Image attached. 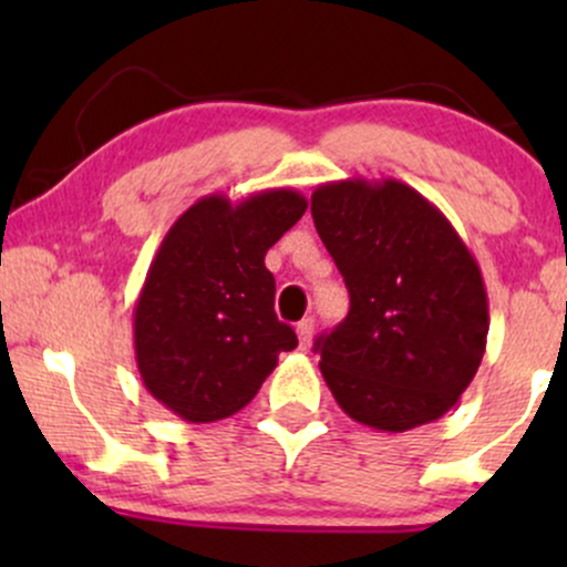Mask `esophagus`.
Segmentation results:
<instances>
[{
    "label": "esophagus",
    "instance_id": "esophagus-1",
    "mask_svg": "<svg viewBox=\"0 0 567 567\" xmlns=\"http://www.w3.org/2000/svg\"><path fill=\"white\" fill-rule=\"evenodd\" d=\"M296 333H298V343H301V349H309L311 338H315V317H306V320L298 322Z\"/></svg>",
    "mask_w": 567,
    "mask_h": 567
}]
</instances>
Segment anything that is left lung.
<instances>
[{
    "label": "left lung",
    "mask_w": 567,
    "mask_h": 567,
    "mask_svg": "<svg viewBox=\"0 0 567 567\" xmlns=\"http://www.w3.org/2000/svg\"><path fill=\"white\" fill-rule=\"evenodd\" d=\"M311 218L349 288L347 320L315 343L336 402L379 432L437 421L477 373L491 324L470 247L394 178L317 186Z\"/></svg>",
    "instance_id": "left-lung-1"
}]
</instances>
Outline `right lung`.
<instances>
[{
  "label": "right lung",
  "mask_w": 567,
  "mask_h": 567,
  "mask_svg": "<svg viewBox=\"0 0 567 567\" xmlns=\"http://www.w3.org/2000/svg\"><path fill=\"white\" fill-rule=\"evenodd\" d=\"M306 213L303 194L266 188L231 205L210 194L171 226L133 311L143 386L188 424L229 419L298 347L275 315L266 250Z\"/></svg>",
  "instance_id": "obj_1"
}]
</instances>
